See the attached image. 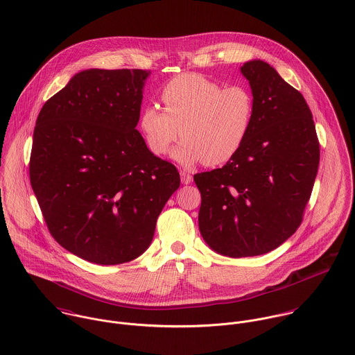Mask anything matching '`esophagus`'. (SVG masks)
Returning <instances> with one entry per match:
<instances>
[{
  "label": "esophagus",
  "mask_w": 355,
  "mask_h": 355,
  "mask_svg": "<svg viewBox=\"0 0 355 355\" xmlns=\"http://www.w3.org/2000/svg\"><path fill=\"white\" fill-rule=\"evenodd\" d=\"M180 175H181V182L182 184H191L192 182V174L189 173V171H187V170H181L180 171Z\"/></svg>",
  "instance_id": "34e87169"
}]
</instances>
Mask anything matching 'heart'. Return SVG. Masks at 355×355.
Masks as SVG:
<instances>
[{
  "label": "heart",
  "mask_w": 355,
  "mask_h": 355,
  "mask_svg": "<svg viewBox=\"0 0 355 355\" xmlns=\"http://www.w3.org/2000/svg\"><path fill=\"white\" fill-rule=\"evenodd\" d=\"M160 99L164 110L148 105L141 112V130L157 156L166 155L181 134L173 157L182 164L227 163L241 150L254 121L256 101L248 87H224L198 73L167 81Z\"/></svg>",
  "instance_id": "obj_1"
}]
</instances>
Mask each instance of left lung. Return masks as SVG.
Returning <instances> with one entry per match:
<instances>
[{"label": "left lung", "mask_w": 355, "mask_h": 355, "mask_svg": "<svg viewBox=\"0 0 355 355\" xmlns=\"http://www.w3.org/2000/svg\"><path fill=\"white\" fill-rule=\"evenodd\" d=\"M241 71L256 101L250 134L224 167L193 175L200 234L214 252L234 259L268 253L296 232L320 166L304 96L267 62H246Z\"/></svg>", "instance_id": "obj_1"}]
</instances>
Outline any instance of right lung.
Segmentation results:
<instances>
[{"instance_id": "right-lung-1", "label": "right lung", "mask_w": 355, "mask_h": 355, "mask_svg": "<svg viewBox=\"0 0 355 355\" xmlns=\"http://www.w3.org/2000/svg\"><path fill=\"white\" fill-rule=\"evenodd\" d=\"M149 73L80 71L35 121L28 174L42 217L62 248L89 263L141 256L180 188L175 166L155 156L135 130Z\"/></svg>"}]
</instances>
